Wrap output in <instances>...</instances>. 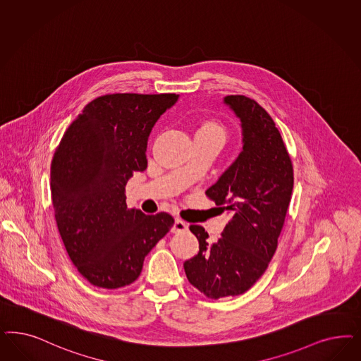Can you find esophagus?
Listing matches in <instances>:
<instances>
[{
    "label": "esophagus",
    "mask_w": 361,
    "mask_h": 361,
    "mask_svg": "<svg viewBox=\"0 0 361 361\" xmlns=\"http://www.w3.org/2000/svg\"><path fill=\"white\" fill-rule=\"evenodd\" d=\"M187 228H188L187 223L180 221V219H175L174 224H173V227H171V233H182V231H186Z\"/></svg>",
    "instance_id": "obj_1"
}]
</instances>
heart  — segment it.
I'll return each instance as SVG.
<instances>
[{
    "label": "heart",
    "mask_w": 361,
    "mask_h": 361,
    "mask_svg": "<svg viewBox=\"0 0 361 361\" xmlns=\"http://www.w3.org/2000/svg\"><path fill=\"white\" fill-rule=\"evenodd\" d=\"M199 135H212V137H218L219 140H224L226 131L221 123L211 121V119H206L199 123L195 137H199Z\"/></svg>",
    "instance_id": "heart-1"
}]
</instances>
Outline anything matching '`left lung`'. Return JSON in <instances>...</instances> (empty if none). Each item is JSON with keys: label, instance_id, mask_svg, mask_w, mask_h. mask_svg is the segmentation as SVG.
Here are the masks:
<instances>
[{"label": "left lung", "instance_id": "left-lung-1", "mask_svg": "<svg viewBox=\"0 0 361 361\" xmlns=\"http://www.w3.org/2000/svg\"><path fill=\"white\" fill-rule=\"evenodd\" d=\"M223 104L240 121L242 150L206 194L230 219L212 245L202 226H190L199 252L183 263L188 281L209 299L245 293L264 274L293 188L290 155L267 111L245 95H226Z\"/></svg>", "mask_w": 361, "mask_h": 361}]
</instances>
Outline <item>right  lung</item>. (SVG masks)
Instances as JSON below:
<instances>
[{"label": "right lung", "mask_w": 361, "mask_h": 361, "mask_svg": "<svg viewBox=\"0 0 361 361\" xmlns=\"http://www.w3.org/2000/svg\"><path fill=\"white\" fill-rule=\"evenodd\" d=\"M178 94H111L85 106L63 134L50 169L61 239L95 287L114 290L140 275L143 260L174 224L171 215L128 209L125 186L147 167L154 125Z\"/></svg>", "instance_id": "add662e5"}]
</instances>
